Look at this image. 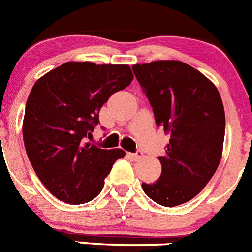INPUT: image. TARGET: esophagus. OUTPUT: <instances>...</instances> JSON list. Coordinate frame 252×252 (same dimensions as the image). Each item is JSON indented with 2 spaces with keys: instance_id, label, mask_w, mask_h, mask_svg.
Wrapping results in <instances>:
<instances>
[{
  "instance_id": "1",
  "label": "esophagus",
  "mask_w": 252,
  "mask_h": 252,
  "mask_svg": "<svg viewBox=\"0 0 252 252\" xmlns=\"http://www.w3.org/2000/svg\"><path fill=\"white\" fill-rule=\"evenodd\" d=\"M130 157L132 159H135V160H139V159L143 158V153L137 152V153H135V154H130Z\"/></svg>"
}]
</instances>
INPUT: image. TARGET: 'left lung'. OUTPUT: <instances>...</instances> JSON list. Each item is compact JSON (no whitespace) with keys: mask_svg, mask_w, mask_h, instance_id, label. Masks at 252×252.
<instances>
[{"mask_svg":"<svg viewBox=\"0 0 252 252\" xmlns=\"http://www.w3.org/2000/svg\"><path fill=\"white\" fill-rule=\"evenodd\" d=\"M132 70L157 125L171 136L158 158L162 175L141 188L159 205L188 203L205 188L222 159L225 116L220 94L205 75L181 61L160 60L134 64Z\"/></svg>","mask_w":252,"mask_h":252,"instance_id":"1","label":"left lung"}]
</instances>
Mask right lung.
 <instances>
[{
    "label": "right lung",
    "instance_id": "add662e5",
    "mask_svg": "<svg viewBox=\"0 0 252 252\" xmlns=\"http://www.w3.org/2000/svg\"><path fill=\"white\" fill-rule=\"evenodd\" d=\"M134 79L128 64L70 61L34 84L25 107L23 137L36 176L63 203L99 195L122 149H100L88 139L109 96Z\"/></svg>",
    "mask_w": 252,
    "mask_h": 252
}]
</instances>
